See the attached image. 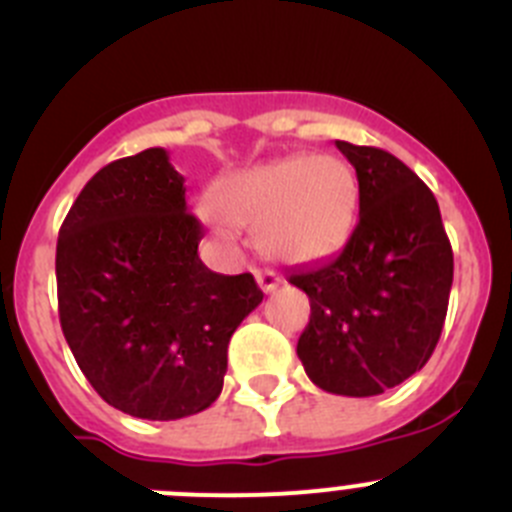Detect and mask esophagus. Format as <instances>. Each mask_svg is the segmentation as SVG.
I'll return each mask as SVG.
<instances>
[{"mask_svg":"<svg viewBox=\"0 0 512 512\" xmlns=\"http://www.w3.org/2000/svg\"><path fill=\"white\" fill-rule=\"evenodd\" d=\"M257 285H260L262 293H272V290L280 285V278L272 270H255Z\"/></svg>","mask_w":512,"mask_h":512,"instance_id":"1","label":"esophagus"}]
</instances>
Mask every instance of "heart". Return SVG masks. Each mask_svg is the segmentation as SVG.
I'll use <instances>...</instances> for the list:
<instances>
[{"instance_id": "b5f03b06", "label": "heart", "mask_w": 512, "mask_h": 512, "mask_svg": "<svg viewBox=\"0 0 512 512\" xmlns=\"http://www.w3.org/2000/svg\"><path fill=\"white\" fill-rule=\"evenodd\" d=\"M209 224L219 240L232 227H257V247L283 265L331 260L351 240L358 217V176L338 156L293 154L219 179Z\"/></svg>"}]
</instances>
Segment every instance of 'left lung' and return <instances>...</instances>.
<instances>
[{"instance_id":"1","label":"left lung","mask_w":512,"mask_h":512,"mask_svg":"<svg viewBox=\"0 0 512 512\" xmlns=\"http://www.w3.org/2000/svg\"><path fill=\"white\" fill-rule=\"evenodd\" d=\"M336 146L356 169L358 222L333 260L288 275L310 298L298 358L323 391L376 396L432 356L455 262L437 199L407 164L374 146Z\"/></svg>"}]
</instances>
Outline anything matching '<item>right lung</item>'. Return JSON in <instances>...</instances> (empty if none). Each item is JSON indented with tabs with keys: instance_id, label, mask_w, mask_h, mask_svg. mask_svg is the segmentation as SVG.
Returning a JSON list of instances; mask_svg holds the SVG:
<instances>
[{
	"instance_id": "right-lung-1",
	"label": "right lung",
	"mask_w": 512,
	"mask_h": 512,
	"mask_svg": "<svg viewBox=\"0 0 512 512\" xmlns=\"http://www.w3.org/2000/svg\"><path fill=\"white\" fill-rule=\"evenodd\" d=\"M202 237L164 148L103 166L60 227L62 333L90 386L131 417L212 407L229 338L262 303L250 272L219 275L199 260Z\"/></svg>"
}]
</instances>
